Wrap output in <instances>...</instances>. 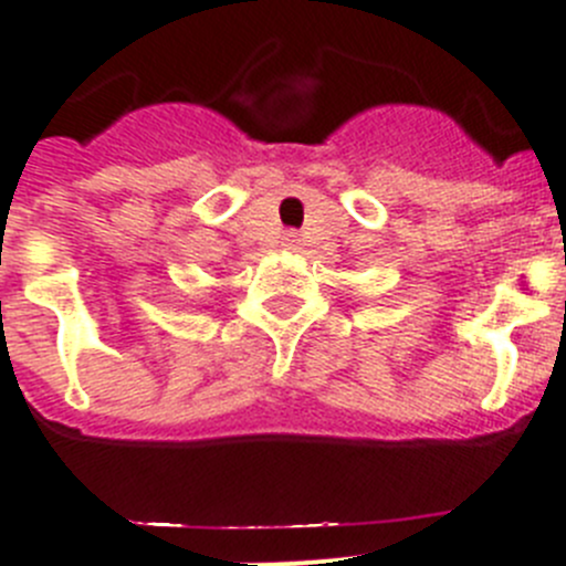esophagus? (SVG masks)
Returning a JSON list of instances; mask_svg holds the SVG:
<instances>
[{
    "mask_svg": "<svg viewBox=\"0 0 566 566\" xmlns=\"http://www.w3.org/2000/svg\"><path fill=\"white\" fill-rule=\"evenodd\" d=\"M298 242H302V239H298V233H287V237H284V245L287 248H298Z\"/></svg>",
    "mask_w": 566,
    "mask_h": 566,
    "instance_id": "esophagus-1",
    "label": "esophagus"
}]
</instances>
